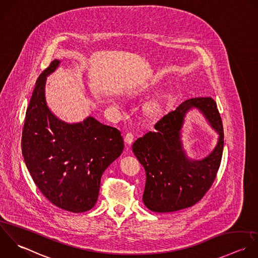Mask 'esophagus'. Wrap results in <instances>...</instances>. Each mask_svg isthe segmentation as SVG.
Listing matches in <instances>:
<instances>
[{"label": "esophagus", "instance_id": "34e87169", "mask_svg": "<svg viewBox=\"0 0 258 258\" xmlns=\"http://www.w3.org/2000/svg\"><path fill=\"white\" fill-rule=\"evenodd\" d=\"M134 142V135L133 134H126L125 137H124V143L127 145V146H131Z\"/></svg>", "mask_w": 258, "mask_h": 258}]
</instances>
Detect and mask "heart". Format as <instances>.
I'll use <instances>...</instances> for the list:
<instances>
[{
    "mask_svg": "<svg viewBox=\"0 0 258 258\" xmlns=\"http://www.w3.org/2000/svg\"><path fill=\"white\" fill-rule=\"evenodd\" d=\"M109 100H110L111 102H115V101H116V97L113 96V95H110V96H109ZM149 108H150L151 110H157V109L159 108V103L153 101V102H151V103L149 104Z\"/></svg>",
    "mask_w": 258,
    "mask_h": 258,
    "instance_id": "b5f03b06",
    "label": "heart"
}]
</instances>
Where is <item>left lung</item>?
Listing matches in <instances>:
<instances>
[{
	"label": "left lung",
	"instance_id": "8db88e82",
	"mask_svg": "<svg viewBox=\"0 0 258 258\" xmlns=\"http://www.w3.org/2000/svg\"><path fill=\"white\" fill-rule=\"evenodd\" d=\"M196 109L219 135L215 149L203 159L190 158L181 138L185 114ZM133 145V152L146 171L144 204L157 213H169L193 206L203 198L220 167L224 133L222 120L211 97H197L181 102L163 115Z\"/></svg>",
	"mask_w": 258,
	"mask_h": 258
}]
</instances>
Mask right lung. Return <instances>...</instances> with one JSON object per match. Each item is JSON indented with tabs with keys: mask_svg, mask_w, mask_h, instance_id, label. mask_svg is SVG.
<instances>
[{
	"mask_svg": "<svg viewBox=\"0 0 258 258\" xmlns=\"http://www.w3.org/2000/svg\"><path fill=\"white\" fill-rule=\"evenodd\" d=\"M54 59L38 77L26 111L22 154L42 194L73 213L95 205L103 172L122 153L120 132L89 115L79 122L56 116L46 100V80L60 65Z\"/></svg>",
	"mask_w": 258,
	"mask_h": 258,
	"instance_id": "1",
	"label": "right lung"
}]
</instances>
